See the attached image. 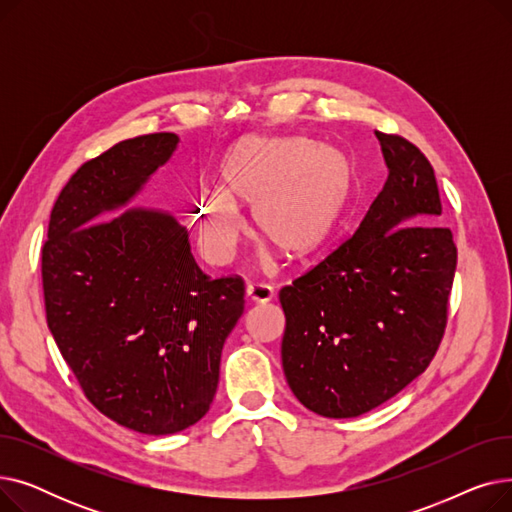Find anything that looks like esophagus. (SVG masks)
Here are the masks:
<instances>
[{"label": "esophagus", "instance_id": "obj_1", "mask_svg": "<svg viewBox=\"0 0 512 512\" xmlns=\"http://www.w3.org/2000/svg\"><path fill=\"white\" fill-rule=\"evenodd\" d=\"M247 297L253 303H270L274 299V288L270 284H263V282H251L247 286Z\"/></svg>", "mask_w": 512, "mask_h": 512}]
</instances>
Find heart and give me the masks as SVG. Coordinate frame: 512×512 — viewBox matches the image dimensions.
I'll use <instances>...</instances> for the list:
<instances>
[{"instance_id":"heart-1","label":"heart","mask_w":512,"mask_h":512,"mask_svg":"<svg viewBox=\"0 0 512 512\" xmlns=\"http://www.w3.org/2000/svg\"><path fill=\"white\" fill-rule=\"evenodd\" d=\"M353 161L307 137H245L218 170L220 188L197 197L193 220L203 255L230 261L242 230L238 207L251 205L253 228L286 255L324 245L353 191Z\"/></svg>"}]
</instances>
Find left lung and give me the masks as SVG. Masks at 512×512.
Wrapping results in <instances>:
<instances>
[{
    "label": "left lung",
    "mask_w": 512,
    "mask_h": 512,
    "mask_svg": "<svg viewBox=\"0 0 512 512\" xmlns=\"http://www.w3.org/2000/svg\"><path fill=\"white\" fill-rule=\"evenodd\" d=\"M375 137L388 166L380 195L351 238L280 290L286 382L330 419L380 407L427 369L456 270L432 164L398 134Z\"/></svg>",
    "instance_id": "8db88e82"
}]
</instances>
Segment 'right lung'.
I'll return each mask as SVG.
<instances>
[{"mask_svg": "<svg viewBox=\"0 0 512 512\" xmlns=\"http://www.w3.org/2000/svg\"><path fill=\"white\" fill-rule=\"evenodd\" d=\"M178 143L174 132L143 134L80 166L41 251L47 326L64 361L97 411L149 436L209 411L224 342L245 311V282L203 274L172 213L132 207L110 218Z\"/></svg>", "mask_w": 512, "mask_h": 512, "instance_id": "right-lung-1", "label": "right lung"}]
</instances>
